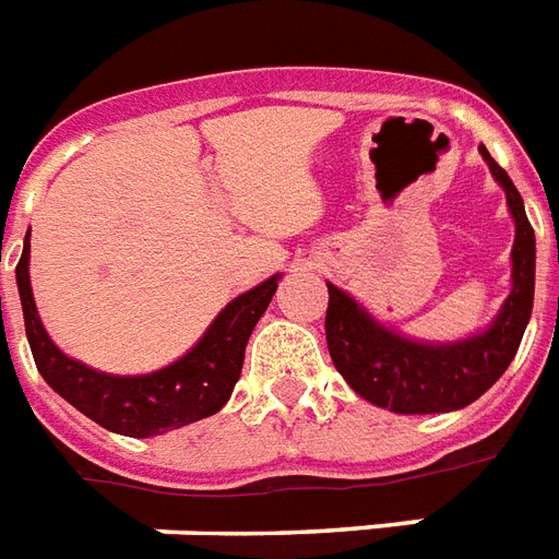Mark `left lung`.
I'll return each instance as SVG.
<instances>
[{
    "label": "left lung",
    "mask_w": 559,
    "mask_h": 559,
    "mask_svg": "<svg viewBox=\"0 0 559 559\" xmlns=\"http://www.w3.org/2000/svg\"><path fill=\"white\" fill-rule=\"evenodd\" d=\"M491 175L503 186L507 204L515 218L512 246V293L503 301L498 320L477 337L462 343L429 346L388 332L370 313L361 311L343 290L329 284L325 341L337 373L355 394L373 406L396 415H436L474 403L498 382L519 353L533 311V272H536V239L524 213L522 195L510 175L479 147Z\"/></svg>",
    "instance_id": "8db88e82"
}]
</instances>
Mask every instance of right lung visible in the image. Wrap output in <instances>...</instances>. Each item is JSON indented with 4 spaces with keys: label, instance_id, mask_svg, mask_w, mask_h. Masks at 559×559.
<instances>
[{
    "label": "right lung",
    "instance_id": "add662e5",
    "mask_svg": "<svg viewBox=\"0 0 559 559\" xmlns=\"http://www.w3.org/2000/svg\"><path fill=\"white\" fill-rule=\"evenodd\" d=\"M16 287L23 301L28 346L49 388L103 429L147 438L216 415L230 400L246 361V343L278 290V275L230 301L192 353L151 376L97 373L68 358L49 341L28 284V242L16 263Z\"/></svg>",
    "mask_w": 559,
    "mask_h": 559
}]
</instances>
